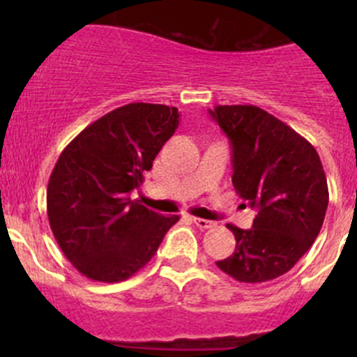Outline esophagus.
<instances>
[{
  "label": "esophagus",
  "mask_w": 357,
  "mask_h": 357,
  "mask_svg": "<svg viewBox=\"0 0 357 357\" xmlns=\"http://www.w3.org/2000/svg\"><path fill=\"white\" fill-rule=\"evenodd\" d=\"M192 221L199 226L200 229H208V228H214L215 222L214 221H208V219H202V218H192Z\"/></svg>",
  "instance_id": "34e87169"
}]
</instances>
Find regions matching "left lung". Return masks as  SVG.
I'll return each instance as SVG.
<instances>
[{
  "instance_id": "1",
  "label": "left lung",
  "mask_w": 357,
  "mask_h": 357,
  "mask_svg": "<svg viewBox=\"0 0 357 357\" xmlns=\"http://www.w3.org/2000/svg\"><path fill=\"white\" fill-rule=\"evenodd\" d=\"M208 114L231 145L236 193L257 208L250 229L228 225L235 252L215 264L242 283L278 278L311 248L325 221L328 185L318 152L255 105H218Z\"/></svg>"
}]
</instances>
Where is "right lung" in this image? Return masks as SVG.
<instances>
[{
	"instance_id": "1",
	"label": "right lung",
	"mask_w": 357,
	"mask_h": 357,
	"mask_svg": "<svg viewBox=\"0 0 357 357\" xmlns=\"http://www.w3.org/2000/svg\"><path fill=\"white\" fill-rule=\"evenodd\" d=\"M178 124L176 107L129 103L66 146L50 176L46 205L56 243L79 273L95 282L128 280L179 221L131 200Z\"/></svg>"
}]
</instances>
